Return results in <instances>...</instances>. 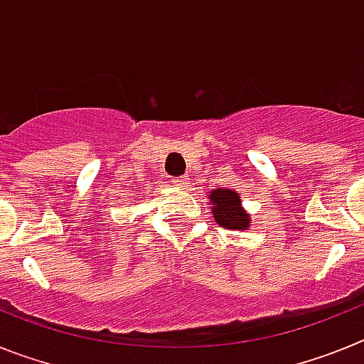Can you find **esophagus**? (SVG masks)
<instances>
[{
  "label": "esophagus",
  "instance_id": "34e87169",
  "mask_svg": "<svg viewBox=\"0 0 364 364\" xmlns=\"http://www.w3.org/2000/svg\"><path fill=\"white\" fill-rule=\"evenodd\" d=\"M171 182L173 186H178V188H186V186H188V178H186V176H175Z\"/></svg>",
  "mask_w": 364,
  "mask_h": 364
}]
</instances>
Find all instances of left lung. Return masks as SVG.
Segmentation results:
<instances>
[{
    "instance_id": "obj_1",
    "label": "left lung",
    "mask_w": 364,
    "mask_h": 364,
    "mask_svg": "<svg viewBox=\"0 0 364 364\" xmlns=\"http://www.w3.org/2000/svg\"><path fill=\"white\" fill-rule=\"evenodd\" d=\"M211 211L218 226L226 230H247L250 228V215L242 208L239 193L233 189H215L210 193Z\"/></svg>"
}]
</instances>
